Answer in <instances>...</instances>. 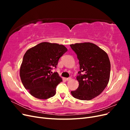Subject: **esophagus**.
Returning <instances> with one entry per match:
<instances>
[{"mask_svg":"<svg viewBox=\"0 0 130 130\" xmlns=\"http://www.w3.org/2000/svg\"><path fill=\"white\" fill-rule=\"evenodd\" d=\"M72 80V78L71 77H68V78H66V80L67 81H70Z\"/></svg>","mask_w":130,"mask_h":130,"instance_id":"1","label":"esophagus"}]
</instances>
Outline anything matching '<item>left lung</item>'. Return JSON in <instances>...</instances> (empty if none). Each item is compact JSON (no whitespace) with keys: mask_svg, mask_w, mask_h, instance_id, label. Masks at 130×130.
<instances>
[{"mask_svg":"<svg viewBox=\"0 0 130 130\" xmlns=\"http://www.w3.org/2000/svg\"><path fill=\"white\" fill-rule=\"evenodd\" d=\"M70 46L77 55L80 69L76 77L79 86L71 92L72 95L81 100L93 99L103 92L109 82L111 63L108 55L92 43H75Z\"/></svg>","mask_w":130,"mask_h":130,"instance_id":"left-lung-1","label":"left lung"}]
</instances>
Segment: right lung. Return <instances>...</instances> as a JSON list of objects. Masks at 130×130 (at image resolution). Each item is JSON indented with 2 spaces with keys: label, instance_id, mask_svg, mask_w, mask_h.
Returning <instances> with one entry per match:
<instances>
[{
  "label": "right lung",
  "instance_id": "1",
  "mask_svg": "<svg viewBox=\"0 0 130 130\" xmlns=\"http://www.w3.org/2000/svg\"><path fill=\"white\" fill-rule=\"evenodd\" d=\"M67 51L63 45L42 42L26 51L20 67V77L31 95L47 99L56 94V86L62 81L57 72L53 73L58 61Z\"/></svg>",
  "mask_w": 130,
  "mask_h": 130
}]
</instances>
